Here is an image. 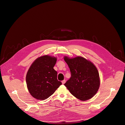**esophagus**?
Segmentation results:
<instances>
[{
  "mask_svg": "<svg viewBox=\"0 0 125 125\" xmlns=\"http://www.w3.org/2000/svg\"><path fill=\"white\" fill-rule=\"evenodd\" d=\"M65 82H66V81H65V80H63V81H62V84H64V83H65Z\"/></svg>",
  "mask_w": 125,
  "mask_h": 125,
  "instance_id": "34e87169",
  "label": "esophagus"
}]
</instances>
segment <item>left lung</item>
<instances>
[{
  "label": "left lung",
  "instance_id": "obj_1",
  "mask_svg": "<svg viewBox=\"0 0 125 125\" xmlns=\"http://www.w3.org/2000/svg\"><path fill=\"white\" fill-rule=\"evenodd\" d=\"M71 77L64 85L73 95L85 101L92 98L97 92L100 85L98 70L90 61L78 56L70 58L64 56Z\"/></svg>",
  "mask_w": 125,
  "mask_h": 125
}]
</instances>
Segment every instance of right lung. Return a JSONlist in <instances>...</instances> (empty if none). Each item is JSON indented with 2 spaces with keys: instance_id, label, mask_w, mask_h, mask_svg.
Masks as SVG:
<instances>
[{
  "instance_id": "obj_1",
  "label": "right lung",
  "mask_w": 125,
  "mask_h": 125,
  "mask_svg": "<svg viewBox=\"0 0 125 125\" xmlns=\"http://www.w3.org/2000/svg\"><path fill=\"white\" fill-rule=\"evenodd\" d=\"M56 61V57L44 55L31 65L26 75V83L29 93L34 98L45 100L62 84L57 80V72L53 69Z\"/></svg>"
}]
</instances>
